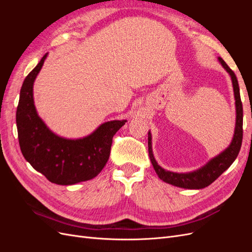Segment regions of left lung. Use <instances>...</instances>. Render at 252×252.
Segmentation results:
<instances>
[{"label": "left lung", "mask_w": 252, "mask_h": 252, "mask_svg": "<svg viewBox=\"0 0 252 252\" xmlns=\"http://www.w3.org/2000/svg\"><path fill=\"white\" fill-rule=\"evenodd\" d=\"M219 61L225 68L226 71L230 74L235 98V129L233 139L229 146H228L223 152H220L219 156L211 158L207 164L201 167L200 169L188 173H177L165 170L157 163L154 154H152L151 133L150 131H148V152L151 164L154 165V168L157 174L158 175V178L173 186L186 189H201L209 186L211 183L215 182L226 169L229 168L230 165L234 162V159L238 157L240 152L243 140V105L240 95L239 83L234 72L230 69L229 66L225 63V61L222 58H219Z\"/></svg>", "instance_id": "obj_1"}]
</instances>
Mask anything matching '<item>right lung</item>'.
Masks as SVG:
<instances>
[{
    "label": "right lung",
    "mask_w": 252,
    "mask_h": 252,
    "mask_svg": "<svg viewBox=\"0 0 252 252\" xmlns=\"http://www.w3.org/2000/svg\"><path fill=\"white\" fill-rule=\"evenodd\" d=\"M47 57L29 72L20 91L17 108L19 144L33 168L58 185H73L95 178L107 163L113 135L126 120L110 121L83 139L69 140L53 133L37 116L33 83Z\"/></svg>",
    "instance_id": "obj_1"
}]
</instances>
